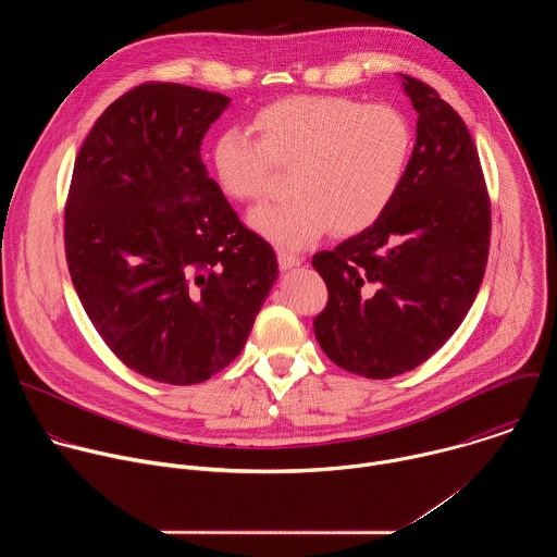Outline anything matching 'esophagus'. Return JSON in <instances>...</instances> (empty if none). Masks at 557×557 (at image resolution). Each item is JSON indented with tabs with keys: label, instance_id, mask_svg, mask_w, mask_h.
I'll list each match as a JSON object with an SVG mask.
<instances>
[{
	"label": "esophagus",
	"instance_id": "34e87169",
	"mask_svg": "<svg viewBox=\"0 0 557 557\" xmlns=\"http://www.w3.org/2000/svg\"><path fill=\"white\" fill-rule=\"evenodd\" d=\"M277 262H280V269H282V271H290V269H297L304 260L297 258V256H290V253H280V256H277Z\"/></svg>",
	"mask_w": 557,
	"mask_h": 557
}]
</instances>
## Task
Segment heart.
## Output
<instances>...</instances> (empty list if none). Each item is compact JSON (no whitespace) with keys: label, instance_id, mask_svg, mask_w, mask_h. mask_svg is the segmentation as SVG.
<instances>
[{"label":"heart","instance_id":"1","mask_svg":"<svg viewBox=\"0 0 557 557\" xmlns=\"http://www.w3.org/2000/svg\"><path fill=\"white\" fill-rule=\"evenodd\" d=\"M251 132L222 129L209 151L218 189L237 202L269 194L273 168L288 170L284 202L249 215L280 249L299 251L333 226L352 235L374 224L401 189L412 156V125L387 103L346 97H290L262 108Z\"/></svg>","mask_w":557,"mask_h":557}]
</instances>
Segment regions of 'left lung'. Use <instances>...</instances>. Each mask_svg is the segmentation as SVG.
Here are the masks:
<instances>
[{
    "mask_svg": "<svg viewBox=\"0 0 557 557\" xmlns=\"http://www.w3.org/2000/svg\"><path fill=\"white\" fill-rule=\"evenodd\" d=\"M419 121L401 189L383 215L312 256L329 286L314 337L339 368L389 379L430 359L479 295L490 196L469 129L436 90L401 74Z\"/></svg>",
    "mask_w": 557,
    "mask_h": 557,
    "instance_id": "1",
    "label": "left lung"
}]
</instances>
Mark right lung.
I'll list each match as a JSON object with an SVG mask.
<instances>
[{"label": "right lung", "mask_w": 557, "mask_h": 557, "mask_svg": "<svg viewBox=\"0 0 557 557\" xmlns=\"http://www.w3.org/2000/svg\"><path fill=\"white\" fill-rule=\"evenodd\" d=\"M228 97L143 84L82 145L67 205L74 290L108 348L138 374L194 385L243 352L277 280L200 158Z\"/></svg>", "instance_id": "add662e5"}]
</instances>
